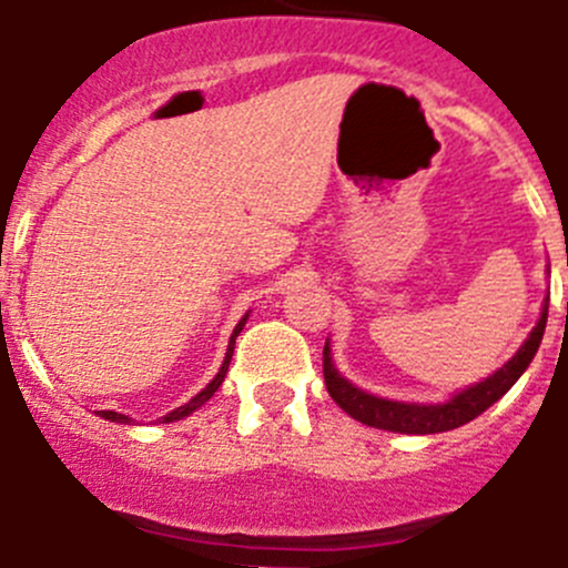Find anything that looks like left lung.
<instances>
[{"mask_svg":"<svg viewBox=\"0 0 568 568\" xmlns=\"http://www.w3.org/2000/svg\"><path fill=\"white\" fill-rule=\"evenodd\" d=\"M547 312H549V298L547 304H544V312L541 317H538L536 328L530 332V337L524 339V345L516 351V356L507 359L494 376L466 387V390L455 393L449 402L404 404V402H390V398L371 396V393L351 385L345 376H339V371L334 368L328 343L323 345V379H326V390L328 396L337 402V407L345 409L351 418L362 420V424H368V426H376V429L402 432V435H435V432L457 429V426L468 424V420H474L477 415H483L490 404L499 402V398L516 385L518 376L527 371V365L532 362V356H536L538 345H541L544 339Z\"/></svg>","mask_w":568,"mask_h":568,"instance_id":"obj_1","label":"left lung"}]
</instances>
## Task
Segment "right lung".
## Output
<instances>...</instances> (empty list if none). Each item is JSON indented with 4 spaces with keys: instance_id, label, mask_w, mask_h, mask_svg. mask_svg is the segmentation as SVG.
I'll return each instance as SVG.
<instances>
[{
    "instance_id": "add662e5",
    "label": "right lung",
    "mask_w": 568,
    "mask_h": 568,
    "mask_svg": "<svg viewBox=\"0 0 568 568\" xmlns=\"http://www.w3.org/2000/svg\"><path fill=\"white\" fill-rule=\"evenodd\" d=\"M245 321H247V315L242 317L240 323H236L234 334H231V339H229V351H225V359H223V365H220V374L214 376V379L209 382V385L203 387V390H200L197 396L192 398V402L183 404V407H178V409H172V413H166L164 418H161V424H170V420H181V418H186V415H192L194 409L203 407V404H206L209 398H212L214 393H217V387L223 385L225 374H229V362H231V354H234V343H236V337H240V332H242V326H245ZM97 415H100V418H105V420H116V424H131V418H128V415H119V413H113V409H100V413H97Z\"/></svg>"
}]
</instances>
